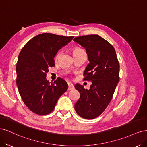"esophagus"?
<instances>
[{
    "mask_svg": "<svg viewBox=\"0 0 147 147\" xmlns=\"http://www.w3.org/2000/svg\"><path fill=\"white\" fill-rule=\"evenodd\" d=\"M68 90H72V89L74 88V85L72 83L68 82Z\"/></svg>",
    "mask_w": 147,
    "mask_h": 147,
    "instance_id": "obj_1",
    "label": "esophagus"
}]
</instances>
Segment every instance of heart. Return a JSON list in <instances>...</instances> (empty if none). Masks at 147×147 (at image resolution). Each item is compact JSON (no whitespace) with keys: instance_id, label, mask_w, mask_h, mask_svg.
<instances>
[{"instance_id":"obj_1","label":"heart","mask_w":147,"mask_h":147,"mask_svg":"<svg viewBox=\"0 0 147 147\" xmlns=\"http://www.w3.org/2000/svg\"><path fill=\"white\" fill-rule=\"evenodd\" d=\"M85 53H86L85 51L82 48H80V47H74V48H73V54L74 56H76V55H80V54ZM60 55V53L59 52V53H58L55 55V60H57L59 59Z\"/></svg>"}]
</instances>
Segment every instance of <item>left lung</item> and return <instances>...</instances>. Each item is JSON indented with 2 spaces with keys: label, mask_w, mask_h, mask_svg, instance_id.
I'll list each match as a JSON object with an SVG mask.
<instances>
[{
  "label": "left lung",
  "mask_w": 147,
  "mask_h": 147,
  "mask_svg": "<svg viewBox=\"0 0 147 147\" xmlns=\"http://www.w3.org/2000/svg\"><path fill=\"white\" fill-rule=\"evenodd\" d=\"M74 41L86 49L90 63L84 71L83 80L92 83L88 90L75 84L80 98L74 109L82 118L94 119L106 109L113 97L119 81V62L113 46L98 35L78 36Z\"/></svg>",
  "instance_id": "obj_1"
}]
</instances>
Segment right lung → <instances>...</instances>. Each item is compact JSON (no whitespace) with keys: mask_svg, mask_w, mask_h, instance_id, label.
Here are the masks:
<instances>
[{"mask_svg":"<svg viewBox=\"0 0 147 147\" xmlns=\"http://www.w3.org/2000/svg\"><path fill=\"white\" fill-rule=\"evenodd\" d=\"M74 36L49 33L38 35L21 49L16 64V84L24 103L38 115L49 114L59 98L67 90L68 84L60 78L53 82L46 80L48 68L54 67L58 51Z\"/></svg>","mask_w":147,"mask_h":147,"instance_id":"obj_1","label":"right lung"}]
</instances>
